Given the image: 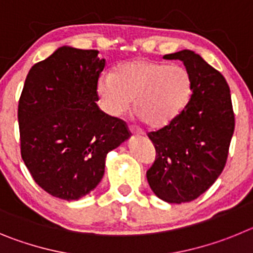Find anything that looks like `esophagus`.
I'll return each mask as SVG.
<instances>
[{
    "label": "esophagus",
    "mask_w": 253,
    "mask_h": 253,
    "mask_svg": "<svg viewBox=\"0 0 253 253\" xmlns=\"http://www.w3.org/2000/svg\"><path fill=\"white\" fill-rule=\"evenodd\" d=\"M129 130H130L133 134H137V135H142L143 134V130L140 128H138L137 125H133V124L129 125Z\"/></svg>",
    "instance_id": "esophagus-1"
}]
</instances>
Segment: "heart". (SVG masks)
I'll use <instances>...</instances> for the list:
<instances>
[{
	"instance_id": "obj_1",
	"label": "heart",
	"mask_w": 253,
	"mask_h": 253,
	"mask_svg": "<svg viewBox=\"0 0 253 253\" xmlns=\"http://www.w3.org/2000/svg\"><path fill=\"white\" fill-rule=\"evenodd\" d=\"M97 93L107 114L124 113L133 100V110L148 126H162L184 110L193 93V80L180 64L137 59L120 64L115 75L104 73Z\"/></svg>"
}]
</instances>
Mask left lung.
<instances>
[{
	"instance_id": "obj_1",
	"label": "left lung",
	"mask_w": 253,
	"mask_h": 253,
	"mask_svg": "<svg viewBox=\"0 0 253 253\" xmlns=\"http://www.w3.org/2000/svg\"><path fill=\"white\" fill-rule=\"evenodd\" d=\"M163 58L184 63L193 80V93L176 118L148 133L156 160L147 180L158 198L181 204L204 194L222 173L234 131V113L225 78L200 55L185 49Z\"/></svg>"
}]
</instances>
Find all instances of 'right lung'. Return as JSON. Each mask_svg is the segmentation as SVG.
<instances>
[{
  "instance_id": "1",
  "label": "right lung",
  "mask_w": 253,
  "mask_h": 253,
  "mask_svg": "<svg viewBox=\"0 0 253 253\" xmlns=\"http://www.w3.org/2000/svg\"><path fill=\"white\" fill-rule=\"evenodd\" d=\"M97 53L62 46L31 67L19 100L22 160L44 191L64 200L92 191L106 154L131 134L96 104L105 68Z\"/></svg>"
}]
</instances>
